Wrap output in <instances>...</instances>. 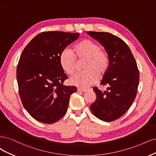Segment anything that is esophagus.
<instances>
[{
    "mask_svg": "<svg viewBox=\"0 0 156 156\" xmlns=\"http://www.w3.org/2000/svg\"><path fill=\"white\" fill-rule=\"evenodd\" d=\"M87 89H85V88H82V87H78L77 89V91L78 92H85L87 91Z\"/></svg>",
    "mask_w": 156,
    "mask_h": 156,
    "instance_id": "34e87169",
    "label": "esophagus"
}]
</instances>
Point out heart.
<instances>
[{"instance_id":"heart-1","label":"heart","mask_w":156,"mask_h":156,"mask_svg":"<svg viewBox=\"0 0 156 156\" xmlns=\"http://www.w3.org/2000/svg\"><path fill=\"white\" fill-rule=\"evenodd\" d=\"M78 60L85 59L83 69L85 71L74 74L69 80L71 84L85 88L97 82V74L102 76L109 67V57L102 51L100 45L89 39H83L77 43L71 51L65 50L59 56V64L63 71L69 75L76 69Z\"/></svg>"}]
</instances>
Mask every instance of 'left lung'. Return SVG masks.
<instances>
[{
  "instance_id": "obj_1",
  "label": "left lung",
  "mask_w": 156,
  "mask_h": 156,
  "mask_svg": "<svg viewBox=\"0 0 156 156\" xmlns=\"http://www.w3.org/2000/svg\"><path fill=\"white\" fill-rule=\"evenodd\" d=\"M100 43L109 56V67L104 75L102 85L107 91L93 88L96 100L90 105L91 112L105 122L117 120L126 112L137 94L139 72L129 48L123 40L107 32H87Z\"/></svg>"
}]
</instances>
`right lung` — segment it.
<instances>
[{
	"label": "right lung",
	"mask_w": 156,
	"mask_h": 156,
	"mask_svg": "<svg viewBox=\"0 0 156 156\" xmlns=\"http://www.w3.org/2000/svg\"><path fill=\"white\" fill-rule=\"evenodd\" d=\"M78 33L45 32L25 47L17 68L19 92L23 106L37 121L52 124L66 113L76 87L63 85L67 79L59 56L78 38Z\"/></svg>",
	"instance_id": "add662e5"
}]
</instances>
